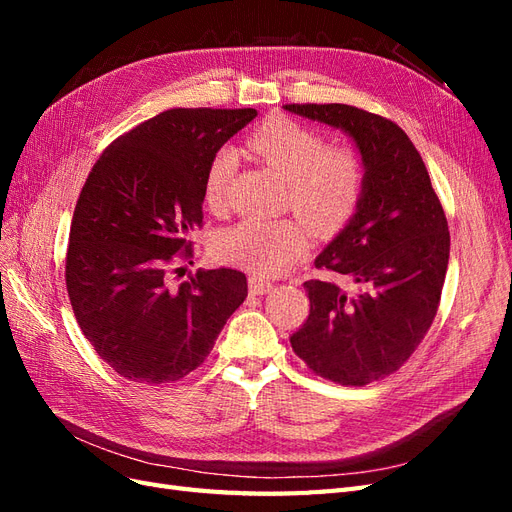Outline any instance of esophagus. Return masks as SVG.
Returning a JSON list of instances; mask_svg holds the SVG:
<instances>
[{"label": "esophagus", "instance_id": "34e87169", "mask_svg": "<svg viewBox=\"0 0 512 512\" xmlns=\"http://www.w3.org/2000/svg\"><path fill=\"white\" fill-rule=\"evenodd\" d=\"M273 290V284L262 280V277H250V292L252 294H267Z\"/></svg>", "mask_w": 512, "mask_h": 512}]
</instances>
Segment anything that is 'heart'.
Returning a JSON list of instances; mask_svg holds the SVG:
<instances>
[{
	"label": "heart",
	"instance_id": "obj_1",
	"mask_svg": "<svg viewBox=\"0 0 512 512\" xmlns=\"http://www.w3.org/2000/svg\"><path fill=\"white\" fill-rule=\"evenodd\" d=\"M247 145L288 183L290 205L318 230L342 228L359 207L365 166L354 147H327L320 132L284 117L262 123L247 138ZM235 168V151L222 149L215 153L203 185L207 209L220 211L224 207ZM309 245L312 232L303 220H245L222 232L215 252L230 265L271 277L290 271L305 256Z\"/></svg>",
	"mask_w": 512,
	"mask_h": 512
}]
</instances>
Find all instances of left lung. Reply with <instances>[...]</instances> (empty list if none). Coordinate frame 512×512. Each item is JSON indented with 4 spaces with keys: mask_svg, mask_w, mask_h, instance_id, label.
I'll return each mask as SVG.
<instances>
[{
    "mask_svg": "<svg viewBox=\"0 0 512 512\" xmlns=\"http://www.w3.org/2000/svg\"><path fill=\"white\" fill-rule=\"evenodd\" d=\"M288 113L342 130L365 166L361 203L316 258L359 286L303 284L309 316L290 337L314 374L365 386L393 374L438 312L451 252L446 215L421 153L397 123L348 104H286Z\"/></svg>",
    "mask_w": 512,
    "mask_h": 512,
    "instance_id": "left-lung-1",
    "label": "left lung"
}]
</instances>
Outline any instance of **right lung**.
I'll list each match as a JSON object with an SVG mask.
<instances>
[{
  "label": "right lung",
  "mask_w": 512,
  "mask_h": 512,
  "mask_svg": "<svg viewBox=\"0 0 512 512\" xmlns=\"http://www.w3.org/2000/svg\"><path fill=\"white\" fill-rule=\"evenodd\" d=\"M254 108H170L104 149L70 226L66 286L76 322L119 376L164 384L207 359L247 297L237 269L170 284L176 254L203 224L209 162Z\"/></svg>",
  "instance_id": "obj_1"
}]
</instances>
